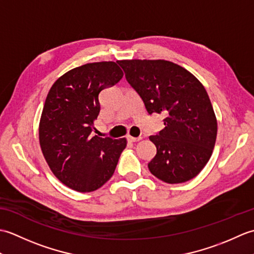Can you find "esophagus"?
<instances>
[{
    "label": "esophagus",
    "instance_id": "obj_1",
    "mask_svg": "<svg viewBox=\"0 0 254 254\" xmlns=\"http://www.w3.org/2000/svg\"><path fill=\"white\" fill-rule=\"evenodd\" d=\"M127 139L130 142H138V141H141L142 139V137H133V136H131V135H128L127 136Z\"/></svg>",
    "mask_w": 254,
    "mask_h": 254
}]
</instances>
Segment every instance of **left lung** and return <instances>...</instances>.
<instances>
[{
  "mask_svg": "<svg viewBox=\"0 0 254 254\" xmlns=\"http://www.w3.org/2000/svg\"><path fill=\"white\" fill-rule=\"evenodd\" d=\"M147 112L163 113L165 127L149 136L157 153L148 169L167 183H182L207 164L216 142L217 120L203 84L166 60L117 61Z\"/></svg>",
  "mask_w": 254,
  "mask_h": 254,
  "instance_id": "1",
  "label": "left lung"
}]
</instances>
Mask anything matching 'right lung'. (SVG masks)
I'll use <instances>...</instances> for the list:
<instances>
[{
    "instance_id": "add662e5",
    "label": "right lung",
    "mask_w": 254,
    "mask_h": 254,
    "mask_svg": "<svg viewBox=\"0 0 254 254\" xmlns=\"http://www.w3.org/2000/svg\"><path fill=\"white\" fill-rule=\"evenodd\" d=\"M122 77L116 62L87 63L59 77L47 95L39 122L40 147L53 175L75 191L104 186L127 146L126 137L91 136L100 91Z\"/></svg>"
}]
</instances>
